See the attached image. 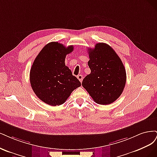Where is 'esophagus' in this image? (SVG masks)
<instances>
[{
    "mask_svg": "<svg viewBox=\"0 0 157 157\" xmlns=\"http://www.w3.org/2000/svg\"><path fill=\"white\" fill-rule=\"evenodd\" d=\"M78 79L79 80L80 82H82V81H83V75H78Z\"/></svg>",
    "mask_w": 157,
    "mask_h": 157,
    "instance_id": "34e87169",
    "label": "esophagus"
}]
</instances>
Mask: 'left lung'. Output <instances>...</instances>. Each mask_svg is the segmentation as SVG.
Returning a JSON list of instances; mask_svg holds the SVG:
<instances>
[{
    "label": "left lung",
    "instance_id": "left-lung-1",
    "mask_svg": "<svg viewBox=\"0 0 157 157\" xmlns=\"http://www.w3.org/2000/svg\"><path fill=\"white\" fill-rule=\"evenodd\" d=\"M90 73L82 86L96 103L112 104L122 94L126 80V70L113 49L105 43H98L89 49Z\"/></svg>",
    "mask_w": 157,
    "mask_h": 157
}]
</instances>
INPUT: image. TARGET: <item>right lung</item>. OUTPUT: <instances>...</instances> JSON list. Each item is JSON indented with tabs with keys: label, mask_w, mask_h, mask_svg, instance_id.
Returning a JSON list of instances; mask_svg holds the SVG:
<instances>
[{
	"label": "right lung",
	"mask_w": 157,
	"mask_h": 157,
	"mask_svg": "<svg viewBox=\"0 0 157 157\" xmlns=\"http://www.w3.org/2000/svg\"><path fill=\"white\" fill-rule=\"evenodd\" d=\"M57 42L45 45L34 60L30 71L31 87L39 99L52 106L64 104L73 90L81 86L65 65L66 55L73 51Z\"/></svg>",
	"instance_id": "add662e5"
}]
</instances>
